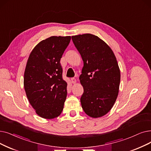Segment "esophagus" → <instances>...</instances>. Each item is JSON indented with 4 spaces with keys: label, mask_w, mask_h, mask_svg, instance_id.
I'll return each instance as SVG.
<instances>
[{
    "label": "esophagus",
    "mask_w": 151,
    "mask_h": 151,
    "mask_svg": "<svg viewBox=\"0 0 151 151\" xmlns=\"http://www.w3.org/2000/svg\"><path fill=\"white\" fill-rule=\"evenodd\" d=\"M71 83H73V84H75L76 82V80L75 79V78H72L71 79Z\"/></svg>",
    "instance_id": "1"
}]
</instances>
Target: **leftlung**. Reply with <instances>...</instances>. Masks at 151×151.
<instances>
[{
	"label": "left lung",
	"mask_w": 151,
	"mask_h": 151,
	"mask_svg": "<svg viewBox=\"0 0 151 151\" xmlns=\"http://www.w3.org/2000/svg\"><path fill=\"white\" fill-rule=\"evenodd\" d=\"M71 39L84 63L80 76L84 89L82 108L91 117L102 116L112 108L119 94L120 71L116 57L97 36L84 34Z\"/></svg>",
	"instance_id": "8db88e82"
}]
</instances>
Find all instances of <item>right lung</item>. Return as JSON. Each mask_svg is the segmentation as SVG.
<instances>
[{
    "mask_svg": "<svg viewBox=\"0 0 151 151\" xmlns=\"http://www.w3.org/2000/svg\"><path fill=\"white\" fill-rule=\"evenodd\" d=\"M70 36H51L32 49L24 74V88L36 114L44 119L59 116L67 95L60 59Z\"/></svg>",
    "mask_w": 151,
    "mask_h": 151,
    "instance_id": "obj_1",
    "label": "right lung"
}]
</instances>
